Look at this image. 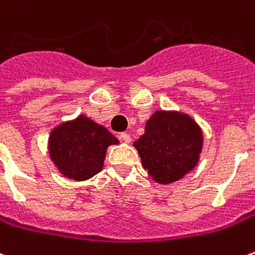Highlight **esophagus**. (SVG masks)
I'll use <instances>...</instances> for the list:
<instances>
[{
	"instance_id": "1",
	"label": "esophagus",
	"mask_w": 255,
	"mask_h": 255,
	"mask_svg": "<svg viewBox=\"0 0 255 255\" xmlns=\"http://www.w3.org/2000/svg\"><path fill=\"white\" fill-rule=\"evenodd\" d=\"M119 138L122 139L123 142H126V143H129V142H131V136H129L127 132H122V133H120V136H119Z\"/></svg>"
}]
</instances>
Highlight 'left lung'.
Masks as SVG:
<instances>
[{"instance_id": "1", "label": "left lung", "mask_w": 255, "mask_h": 255, "mask_svg": "<svg viewBox=\"0 0 255 255\" xmlns=\"http://www.w3.org/2000/svg\"><path fill=\"white\" fill-rule=\"evenodd\" d=\"M203 133L186 113L155 111L144 126V133L133 142L142 165L160 184L177 182L199 162Z\"/></svg>"}]
</instances>
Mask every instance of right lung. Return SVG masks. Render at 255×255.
Segmentation results:
<instances>
[{
	"mask_svg": "<svg viewBox=\"0 0 255 255\" xmlns=\"http://www.w3.org/2000/svg\"><path fill=\"white\" fill-rule=\"evenodd\" d=\"M119 139L84 115L58 124L49 135V155L61 175L76 182L95 176L104 168L106 150Z\"/></svg>",
	"mask_w": 255,
	"mask_h": 255,
	"instance_id": "obj_1",
	"label": "right lung"
}]
</instances>
